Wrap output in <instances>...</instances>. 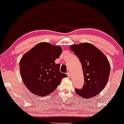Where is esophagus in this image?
I'll return each instance as SVG.
<instances>
[{"label": "esophagus", "instance_id": "1", "mask_svg": "<svg viewBox=\"0 0 124 124\" xmlns=\"http://www.w3.org/2000/svg\"><path fill=\"white\" fill-rule=\"evenodd\" d=\"M67 75H68V76L69 77V78H70L71 76V74L70 73V72H67Z\"/></svg>", "mask_w": 124, "mask_h": 124}]
</instances>
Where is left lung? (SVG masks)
<instances>
[{
    "instance_id": "8db88e82",
    "label": "left lung",
    "mask_w": 124,
    "mask_h": 124,
    "mask_svg": "<svg viewBox=\"0 0 124 124\" xmlns=\"http://www.w3.org/2000/svg\"><path fill=\"white\" fill-rule=\"evenodd\" d=\"M70 48L79 58L85 77L83 87L75 89L76 93L83 98L91 99L100 93L107 83L110 73L109 61L92 44H74Z\"/></svg>"
}]
</instances>
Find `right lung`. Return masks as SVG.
<instances>
[{"label":"right lung","instance_id":"obj_1","mask_svg":"<svg viewBox=\"0 0 124 124\" xmlns=\"http://www.w3.org/2000/svg\"><path fill=\"white\" fill-rule=\"evenodd\" d=\"M62 49L47 42H40L26 52L20 61L23 82L31 93L39 96H48L56 89L63 78L60 65L55 63Z\"/></svg>","mask_w":124,"mask_h":124}]
</instances>
